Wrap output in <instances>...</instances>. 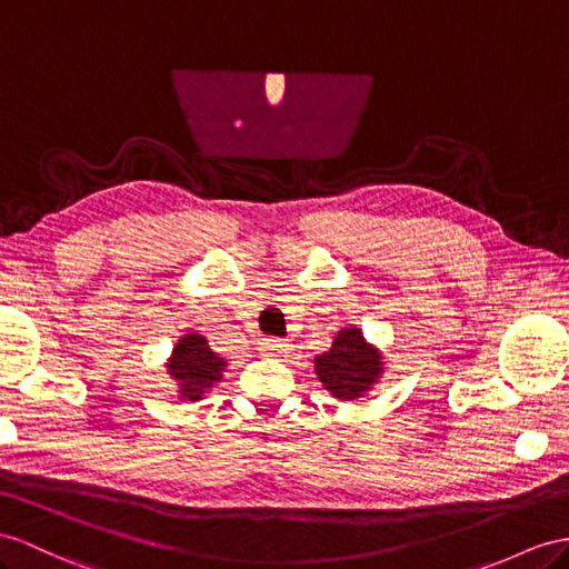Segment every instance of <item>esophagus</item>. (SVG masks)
I'll return each instance as SVG.
<instances>
[{"mask_svg":"<svg viewBox=\"0 0 569 569\" xmlns=\"http://www.w3.org/2000/svg\"><path fill=\"white\" fill-rule=\"evenodd\" d=\"M259 351L267 353V356H286V353H290V343L283 341V339L267 337V339H261Z\"/></svg>","mask_w":569,"mask_h":569,"instance_id":"esophagus-1","label":"esophagus"}]
</instances>
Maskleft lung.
Listing matches in <instances>:
<instances>
[{
  "instance_id": "1",
  "label": "left lung",
  "mask_w": 569,
  "mask_h": 569,
  "mask_svg": "<svg viewBox=\"0 0 569 569\" xmlns=\"http://www.w3.org/2000/svg\"><path fill=\"white\" fill-rule=\"evenodd\" d=\"M319 382L333 399L353 401L370 391L385 372L382 353L366 341L362 331L341 329L327 353L315 358Z\"/></svg>"
}]
</instances>
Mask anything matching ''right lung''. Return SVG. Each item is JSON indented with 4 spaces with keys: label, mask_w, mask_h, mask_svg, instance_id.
Wrapping results in <instances>:
<instances>
[{
    "label": "right lung",
    "mask_w": 569,
    "mask_h": 569,
    "mask_svg": "<svg viewBox=\"0 0 569 569\" xmlns=\"http://www.w3.org/2000/svg\"><path fill=\"white\" fill-rule=\"evenodd\" d=\"M226 366L228 362L211 351L209 341L192 331L174 343L166 368L172 380L178 382L180 399L199 401L216 382L223 380Z\"/></svg>",
    "instance_id": "add662e5"
}]
</instances>
